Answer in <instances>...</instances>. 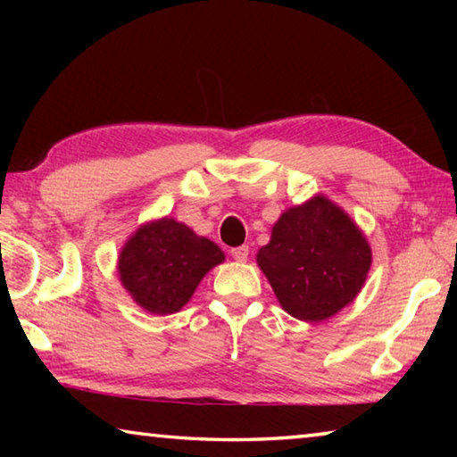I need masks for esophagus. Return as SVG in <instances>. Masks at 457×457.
Masks as SVG:
<instances>
[{
	"label": "esophagus",
	"mask_w": 457,
	"mask_h": 457,
	"mask_svg": "<svg viewBox=\"0 0 457 457\" xmlns=\"http://www.w3.org/2000/svg\"><path fill=\"white\" fill-rule=\"evenodd\" d=\"M229 253H231V258H234V260L245 262L247 256H250V247H247V245H237V247H234V250H231Z\"/></svg>",
	"instance_id": "34e87169"
}]
</instances>
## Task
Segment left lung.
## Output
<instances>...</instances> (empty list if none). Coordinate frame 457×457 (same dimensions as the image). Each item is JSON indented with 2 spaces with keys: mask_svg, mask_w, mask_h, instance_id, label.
Instances as JSON below:
<instances>
[{
  "mask_svg": "<svg viewBox=\"0 0 457 457\" xmlns=\"http://www.w3.org/2000/svg\"><path fill=\"white\" fill-rule=\"evenodd\" d=\"M256 262L294 319L320 322L351 304L370 268L357 223L324 195L286 210Z\"/></svg>",
  "mask_w": 457,
  "mask_h": 457,
  "instance_id": "8db88e82",
  "label": "left lung"
}]
</instances>
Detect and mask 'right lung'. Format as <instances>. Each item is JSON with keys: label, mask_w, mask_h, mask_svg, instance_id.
I'll list each match as a JSON object with an SVG mask.
<instances>
[{"label": "right lung", "mask_w": 457, "mask_h": 457, "mask_svg": "<svg viewBox=\"0 0 457 457\" xmlns=\"http://www.w3.org/2000/svg\"><path fill=\"white\" fill-rule=\"evenodd\" d=\"M223 260L212 239L173 218H161L138 228L122 245L119 278L138 306L165 316L179 312L204 276Z\"/></svg>", "instance_id": "obj_1"}]
</instances>
